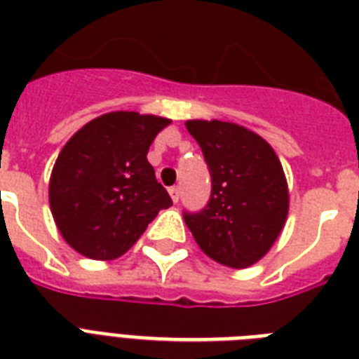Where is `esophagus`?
Instances as JSON below:
<instances>
[{
	"label": "esophagus",
	"instance_id": "1",
	"mask_svg": "<svg viewBox=\"0 0 359 359\" xmlns=\"http://www.w3.org/2000/svg\"><path fill=\"white\" fill-rule=\"evenodd\" d=\"M168 193H170V196L174 202H177V200H180V196H182V191H180V187H170L168 189Z\"/></svg>",
	"mask_w": 359,
	"mask_h": 359
}]
</instances>
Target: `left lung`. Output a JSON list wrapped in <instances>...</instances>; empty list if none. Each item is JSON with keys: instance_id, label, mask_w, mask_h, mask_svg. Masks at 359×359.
Listing matches in <instances>:
<instances>
[{"instance_id": "obj_1", "label": "left lung", "mask_w": 359, "mask_h": 359, "mask_svg": "<svg viewBox=\"0 0 359 359\" xmlns=\"http://www.w3.org/2000/svg\"><path fill=\"white\" fill-rule=\"evenodd\" d=\"M211 174L204 210L185 213L198 247L234 269L257 264L271 249L288 215V185L273 148L238 123L189 119Z\"/></svg>"}]
</instances>
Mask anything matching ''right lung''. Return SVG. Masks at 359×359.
I'll use <instances>...</instances> for the list:
<instances>
[{
    "instance_id": "obj_1",
    "label": "right lung",
    "mask_w": 359,
    "mask_h": 359,
    "mask_svg": "<svg viewBox=\"0 0 359 359\" xmlns=\"http://www.w3.org/2000/svg\"><path fill=\"white\" fill-rule=\"evenodd\" d=\"M170 119L138 112H108L76 130L55 159L48 200L55 226L74 251L114 260L135 245L170 208L155 180L148 149Z\"/></svg>"
}]
</instances>
